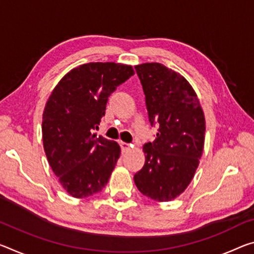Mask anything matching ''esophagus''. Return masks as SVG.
<instances>
[{
	"mask_svg": "<svg viewBox=\"0 0 254 254\" xmlns=\"http://www.w3.org/2000/svg\"><path fill=\"white\" fill-rule=\"evenodd\" d=\"M120 146H121V148H122V151H127V150H128V149H130L131 144L127 143V142H120Z\"/></svg>",
	"mask_w": 254,
	"mask_h": 254,
	"instance_id": "esophagus-1",
	"label": "esophagus"
}]
</instances>
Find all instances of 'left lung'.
<instances>
[{
	"mask_svg": "<svg viewBox=\"0 0 254 254\" xmlns=\"http://www.w3.org/2000/svg\"><path fill=\"white\" fill-rule=\"evenodd\" d=\"M156 139L143 146L146 162L134 175L143 195L159 202L179 196L194 176L202 156L206 121L194 89L179 72L160 63L135 65Z\"/></svg>",
	"mask_w": 254,
	"mask_h": 254,
	"instance_id": "obj_1",
	"label": "left lung"
}]
</instances>
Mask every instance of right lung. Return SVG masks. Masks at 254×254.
Wrapping results in <instances>:
<instances>
[{
  "instance_id": "1",
  "label": "right lung",
  "mask_w": 254,
  "mask_h": 254,
  "mask_svg": "<svg viewBox=\"0 0 254 254\" xmlns=\"http://www.w3.org/2000/svg\"><path fill=\"white\" fill-rule=\"evenodd\" d=\"M134 70L114 62L74 67L60 80L43 113V144L52 171L70 195L102 191L120 158L121 148L92 133L105 115L112 92Z\"/></svg>"
}]
</instances>
